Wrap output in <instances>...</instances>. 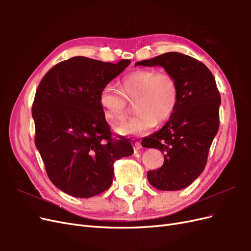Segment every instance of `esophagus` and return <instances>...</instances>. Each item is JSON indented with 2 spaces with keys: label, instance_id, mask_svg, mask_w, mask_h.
<instances>
[{
  "label": "esophagus",
  "instance_id": "34e87169",
  "mask_svg": "<svg viewBox=\"0 0 251 251\" xmlns=\"http://www.w3.org/2000/svg\"><path fill=\"white\" fill-rule=\"evenodd\" d=\"M133 148H134V150H136V151H138V150H140L142 147H141V143L139 142V141H134L133 142Z\"/></svg>",
  "mask_w": 251,
  "mask_h": 251
}]
</instances>
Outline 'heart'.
<instances>
[{"label":"heart","instance_id":"heart-1","mask_svg":"<svg viewBox=\"0 0 251 251\" xmlns=\"http://www.w3.org/2000/svg\"><path fill=\"white\" fill-rule=\"evenodd\" d=\"M179 89L176 78L169 72L156 69H137L126 74L120 82V91L104 87L98 102L104 119L110 125L124 120L127 101L134 102L136 115L116 126L124 136L143 135L171 118L178 104Z\"/></svg>","mask_w":251,"mask_h":251}]
</instances>
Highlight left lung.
<instances>
[{
  "instance_id": "1",
  "label": "left lung",
  "mask_w": 251,
  "mask_h": 251,
  "mask_svg": "<svg viewBox=\"0 0 251 251\" xmlns=\"http://www.w3.org/2000/svg\"><path fill=\"white\" fill-rule=\"evenodd\" d=\"M160 66L176 78L177 108L161 130L142 139V147L163 153L160 169L148 172L159 191H180L191 185L206 165L208 151L219 130L221 96L214 75L196 58L168 52L135 66Z\"/></svg>"
}]
</instances>
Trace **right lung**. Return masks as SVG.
<instances>
[{"mask_svg": "<svg viewBox=\"0 0 251 251\" xmlns=\"http://www.w3.org/2000/svg\"><path fill=\"white\" fill-rule=\"evenodd\" d=\"M131 64L74 56L52 67L32 104L35 147L51 182L60 191L90 198L108 189L113 164L131 156L128 139H113L98 102L100 91Z\"/></svg>", "mask_w": 251, "mask_h": 251, "instance_id": "1", "label": "right lung"}]
</instances>
